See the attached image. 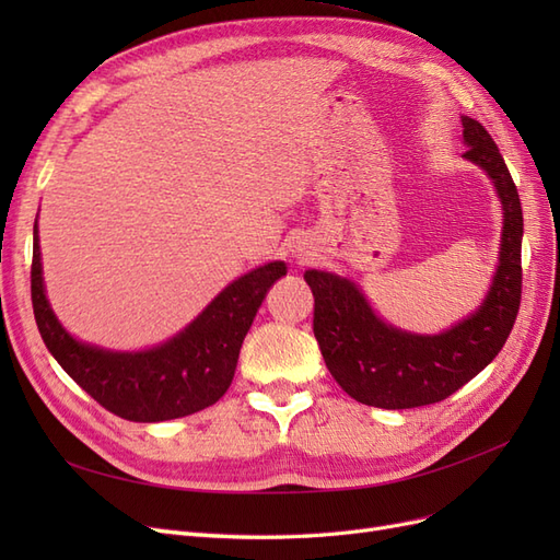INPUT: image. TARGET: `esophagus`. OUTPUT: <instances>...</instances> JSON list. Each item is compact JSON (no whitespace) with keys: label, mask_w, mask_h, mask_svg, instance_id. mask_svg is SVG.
<instances>
[{"label":"esophagus","mask_w":560,"mask_h":560,"mask_svg":"<svg viewBox=\"0 0 560 560\" xmlns=\"http://www.w3.org/2000/svg\"><path fill=\"white\" fill-rule=\"evenodd\" d=\"M308 257V254H306V249H303V247H296V259H306Z\"/></svg>","instance_id":"34e87169"}]
</instances>
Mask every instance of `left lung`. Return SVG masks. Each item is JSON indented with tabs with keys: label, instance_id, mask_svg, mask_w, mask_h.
<instances>
[{
	"label": "left lung",
	"instance_id": "left-lung-1",
	"mask_svg": "<svg viewBox=\"0 0 560 560\" xmlns=\"http://www.w3.org/2000/svg\"><path fill=\"white\" fill-rule=\"evenodd\" d=\"M465 159L493 179L504 214L500 264L481 306L455 327L434 334L395 329L371 311L360 287L306 270L315 296L313 331L327 369L346 393L378 409H416L442 401L479 374L502 350L521 306L523 212L516 184L488 130L463 118Z\"/></svg>",
	"mask_w": 560,
	"mask_h": 560
}]
</instances>
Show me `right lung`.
Instances as JSON below:
<instances>
[{"instance_id": "add662e5", "label": "right lung", "mask_w": 560, "mask_h": 560, "mask_svg": "<svg viewBox=\"0 0 560 560\" xmlns=\"http://www.w3.org/2000/svg\"><path fill=\"white\" fill-rule=\"evenodd\" d=\"M284 273L282 261L254 268L171 341L142 352H112L77 341L50 311L35 224L32 308L48 352L100 406L132 422H161L208 409L226 393L252 319L270 284Z\"/></svg>"}]
</instances>
